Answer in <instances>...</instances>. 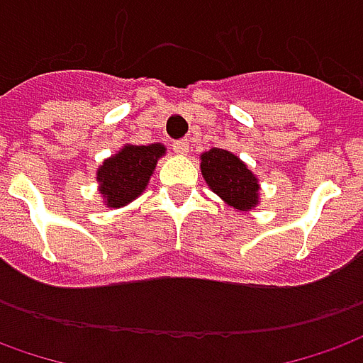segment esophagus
<instances>
[{"label": "esophagus", "mask_w": 363, "mask_h": 363, "mask_svg": "<svg viewBox=\"0 0 363 363\" xmlns=\"http://www.w3.org/2000/svg\"><path fill=\"white\" fill-rule=\"evenodd\" d=\"M189 140H174L172 143V150L177 152V155H181V157H184V155H189Z\"/></svg>", "instance_id": "1"}]
</instances>
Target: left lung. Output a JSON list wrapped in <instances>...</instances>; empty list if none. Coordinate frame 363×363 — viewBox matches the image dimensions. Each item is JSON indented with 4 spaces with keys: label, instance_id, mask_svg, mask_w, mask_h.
Masks as SVG:
<instances>
[{
    "label": "left lung",
    "instance_id": "1",
    "mask_svg": "<svg viewBox=\"0 0 363 363\" xmlns=\"http://www.w3.org/2000/svg\"><path fill=\"white\" fill-rule=\"evenodd\" d=\"M201 172L208 189L236 213H252L260 204V182L248 164L226 149L201 155Z\"/></svg>",
    "mask_w": 363,
    "mask_h": 363
}]
</instances>
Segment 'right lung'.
I'll return each mask as SVG.
<instances>
[{
	"label": "right lung",
	"mask_w": 363,
	"mask_h": 363,
	"mask_svg": "<svg viewBox=\"0 0 363 363\" xmlns=\"http://www.w3.org/2000/svg\"><path fill=\"white\" fill-rule=\"evenodd\" d=\"M164 152L167 147L161 143L125 145L101 162L97 169V182L103 204L109 208H123L139 199Z\"/></svg>",
	"instance_id": "right-lung-1"
}]
</instances>
